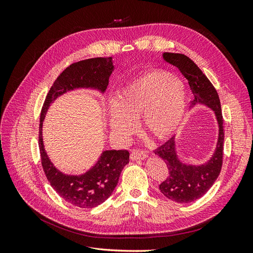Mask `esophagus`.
Listing matches in <instances>:
<instances>
[{"mask_svg": "<svg viewBox=\"0 0 253 253\" xmlns=\"http://www.w3.org/2000/svg\"><path fill=\"white\" fill-rule=\"evenodd\" d=\"M148 157V154L143 151L140 150H134L131 153V159L132 160H141V159H145Z\"/></svg>", "mask_w": 253, "mask_h": 253, "instance_id": "1", "label": "esophagus"}]
</instances>
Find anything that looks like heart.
Segmentation results:
<instances>
[{
    "label": "heart",
    "instance_id": "1",
    "mask_svg": "<svg viewBox=\"0 0 253 253\" xmlns=\"http://www.w3.org/2000/svg\"><path fill=\"white\" fill-rule=\"evenodd\" d=\"M187 109L183 82L166 72L141 75L118 90L110 114L112 131L124 136L139 118L142 131L155 140L171 137L182 124Z\"/></svg>",
    "mask_w": 253,
    "mask_h": 253
}]
</instances>
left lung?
I'll return each mask as SVG.
<instances>
[{"instance_id":"obj_1","label":"left lung","mask_w":253,"mask_h":253,"mask_svg":"<svg viewBox=\"0 0 253 253\" xmlns=\"http://www.w3.org/2000/svg\"><path fill=\"white\" fill-rule=\"evenodd\" d=\"M164 60L176 66L183 75L194 94L192 105L204 104L214 111L218 124V138L215 151L203 165H187L178 158L174 137L155 150V154L166 163L169 176L159 185L167 198L179 203H192L205 195L220 173L224 150V120L216 89L192 60L182 53L164 52Z\"/></svg>"}]
</instances>
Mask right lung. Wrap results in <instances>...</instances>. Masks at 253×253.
<instances>
[{
    "mask_svg": "<svg viewBox=\"0 0 253 253\" xmlns=\"http://www.w3.org/2000/svg\"><path fill=\"white\" fill-rule=\"evenodd\" d=\"M113 71L112 57L91 58L73 63L53 82L42 106L39 148L44 173L56 192L64 201L79 208H94L108 200L117 186L122 169L128 164L129 153L127 150L104 151L95 166L84 174H63L52 165L44 149L43 120L50 103L66 91L75 88H93L103 93L109 85V78Z\"/></svg>",
    "mask_w": 253,
    "mask_h": 253,
    "instance_id": "right-lung-1",
    "label": "right lung"
}]
</instances>
